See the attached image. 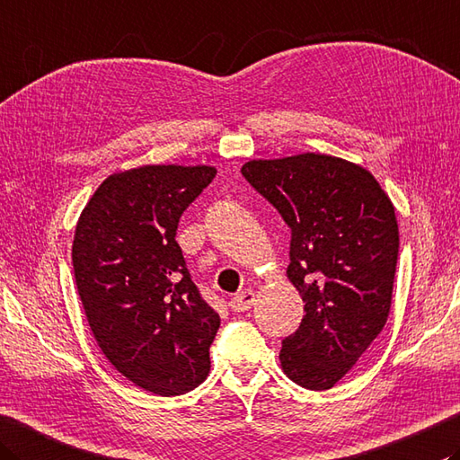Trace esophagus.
<instances>
[{
	"mask_svg": "<svg viewBox=\"0 0 460 460\" xmlns=\"http://www.w3.org/2000/svg\"><path fill=\"white\" fill-rule=\"evenodd\" d=\"M255 301H257L255 291L245 289V291H241V293H237L235 296H233L229 305H231V309L235 311V313H245V311H249L251 307H253Z\"/></svg>",
	"mask_w": 460,
	"mask_h": 460,
	"instance_id": "34e87169",
	"label": "esophagus"
}]
</instances>
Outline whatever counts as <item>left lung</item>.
Instances as JSON below:
<instances>
[{
	"label": "left lung",
	"mask_w": 460,
	"mask_h": 460,
	"mask_svg": "<svg viewBox=\"0 0 460 460\" xmlns=\"http://www.w3.org/2000/svg\"><path fill=\"white\" fill-rule=\"evenodd\" d=\"M243 177L291 227L287 277L305 314L283 341V373L327 391L383 331L391 311L399 225L371 171L347 159L301 153L253 159Z\"/></svg>",
	"instance_id": "left-lung-1"
}]
</instances>
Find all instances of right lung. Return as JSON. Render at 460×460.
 <instances>
[{"label": "right lung", "instance_id": "add662e5", "mask_svg": "<svg viewBox=\"0 0 460 460\" xmlns=\"http://www.w3.org/2000/svg\"><path fill=\"white\" fill-rule=\"evenodd\" d=\"M211 165H143L105 179L79 215L71 259L99 349L141 389L175 397L209 375L219 314L177 245V223Z\"/></svg>", "mask_w": 460, "mask_h": 460}]
</instances>
